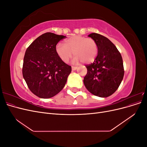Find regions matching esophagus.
Returning <instances> with one entry per match:
<instances>
[{"instance_id":"34e87169","label":"esophagus","mask_w":147,"mask_h":147,"mask_svg":"<svg viewBox=\"0 0 147 147\" xmlns=\"http://www.w3.org/2000/svg\"><path fill=\"white\" fill-rule=\"evenodd\" d=\"M77 67L72 66V70H77Z\"/></svg>"}]
</instances>
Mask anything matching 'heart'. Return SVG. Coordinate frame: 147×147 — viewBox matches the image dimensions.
I'll return each instance as SVG.
<instances>
[{
  "mask_svg": "<svg viewBox=\"0 0 147 147\" xmlns=\"http://www.w3.org/2000/svg\"><path fill=\"white\" fill-rule=\"evenodd\" d=\"M56 51L64 63H68L74 53L76 56L74 60L75 63L83 61L90 64L94 61L98 54V45L94 39L76 35L65 40L64 45L57 44Z\"/></svg>",
  "mask_w": 147,
  "mask_h": 147,
  "instance_id": "obj_1",
  "label": "heart"
}]
</instances>
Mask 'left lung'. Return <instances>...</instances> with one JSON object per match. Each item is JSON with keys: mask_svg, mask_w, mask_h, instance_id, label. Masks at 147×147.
I'll use <instances>...</instances> for the list:
<instances>
[{"mask_svg": "<svg viewBox=\"0 0 147 147\" xmlns=\"http://www.w3.org/2000/svg\"><path fill=\"white\" fill-rule=\"evenodd\" d=\"M98 45V54L92 63L86 66L87 74L83 83L92 94L107 97L117 90L124 77L121 54L109 39L97 33L88 35Z\"/></svg>", "mask_w": 147, "mask_h": 147, "instance_id": "8db88e82", "label": "left lung"}]
</instances>
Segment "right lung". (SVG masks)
<instances>
[{"label": "right lung", "instance_id": "obj_1", "mask_svg": "<svg viewBox=\"0 0 147 147\" xmlns=\"http://www.w3.org/2000/svg\"><path fill=\"white\" fill-rule=\"evenodd\" d=\"M65 36L47 32L37 38L26 51L23 77L30 91L43 99L59 93L72 71L57 55L56 47Z\"/></svg>", "mask_w": 147, "mask_h": 147}]
</instances>
